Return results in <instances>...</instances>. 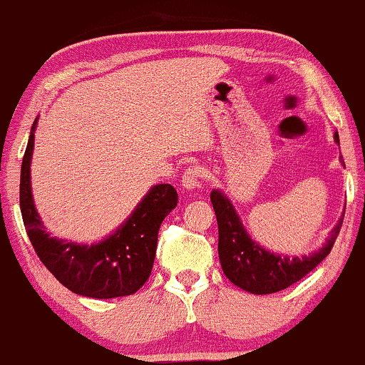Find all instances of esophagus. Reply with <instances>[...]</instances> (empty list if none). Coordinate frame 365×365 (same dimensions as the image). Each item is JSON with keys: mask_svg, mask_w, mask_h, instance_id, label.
Masks as SVG:
<instances>
[{"mask_svg": "<svg viewBox=\"0 0 365 365\" xmlns=\"http://www.w3.org/2000/svg\"><path fill=\"white\" fill-rule=\"evenodd\" d=\"M200 179H202V170L198 167H187L182 174V186L187 191L200 187Z\"/></svg>", "mask_w": 365, "mask_h": 365, "instance_id": "34e87169", "label": "esophagus"}]
</instances>
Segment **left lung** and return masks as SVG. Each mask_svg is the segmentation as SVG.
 <instances>
[{
	"mask_svg": "<svg viewBox=\"0 0 365 365\" xmlns=\"http://www.w3.org/2000/svg\"><path fill=\"white\" fill-rule=\"evenodd\" d=\"M334 140L339 144L338 132H334ZM210 202L217 217V250L222 272L237 287L252 294L278 292L307 277L331 252L339 235L341 225H343V217H341L338 225L332 228L327 242L317 252L301 257L282 256V254L269 252L250 238L233 203L225 193L212 190Z\"/></svg>",
	"mask_w": 365,
	"mask_h": 365,
	"instance_id": "1",
	"label": "left lung"
}]
</instances>
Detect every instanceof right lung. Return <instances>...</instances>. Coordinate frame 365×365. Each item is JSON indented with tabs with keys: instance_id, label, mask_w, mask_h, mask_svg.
Instances as JSON below:
<instances>
[{
	"instance_id": "right-lung-1",
	"label": "right lung",
	"mask_w": 365,
	"mask_h": 365,
	"mask_svg": "<svg viewBox=\"0 0 365 365\" xmlns=\"http://www.w3.org/2000/svg\"><path fill=\"white\" fill-rule=\"evenodd\" d=\"M36 123L38 118L31 127L22 158L21 212L38 257L64 287L80 296L111 299L137 292L151 275L158 230L178 205V191L170 184L153 186L130 217L99 244H76L50 237L38 215L31 191Z\"/></svg>"
}]
</instances>
